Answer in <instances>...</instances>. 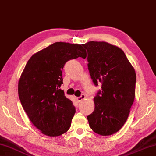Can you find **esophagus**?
<instances>
[{
	"instance_id": "obj_1",
	"label": "esophagus",
	"mask_w": 156,
	"mask_h": 156,
	"mask_svg": "<svg viewBox=\"0 0 156 156\" xmlns=\"http://www.w3.org/2000/svg\"><path fill=\"white\" fill-rule=\"evenodd\" d=\"M85 98H86V96H85L84 94H82L80 97H77V101L78 102H81L82 101L84 100Z\"/></svg>"
}]
</instances>
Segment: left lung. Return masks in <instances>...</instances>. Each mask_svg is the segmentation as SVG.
<instances>
[{"label":"left lung","mask_w":156,"mask_h":156,"mask_svg":"<svg viewBox=\"0 0 156 156\" xmlns=\"http://www.w3.org/2000/svg\"><path fill=\"white\" fill-rule=\"evenodd\" d=\"M87 51L88 69L96 87L94 110L87 116L90 129L103 136L111 135L123 126L135 96L136 74L124 51L105 42L82 44Z\"/></svg>","instance_id":"1"}]
</instances>
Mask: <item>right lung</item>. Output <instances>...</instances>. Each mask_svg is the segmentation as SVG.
I'll use <instances>...</instances> for the list:
<instances>
[{
	"label": "right lung",
	"instance_id": "1",
	"mask_svg": "<svg viewBox=\"0 0 156 156\" xmlns=\"http://www.w3.org/2000/svg\"><path fill=\"white\" fill-rule=\"evenodd\" d=\"M87 53L80 44L57 42L30 57L18 83L24 111L42 134L57 136L67 132L76 109L60 89L62 69L68 61Z\"/></svg>",
	"mask_w": 156,
	"mask_h": 156
}]
</instances>
